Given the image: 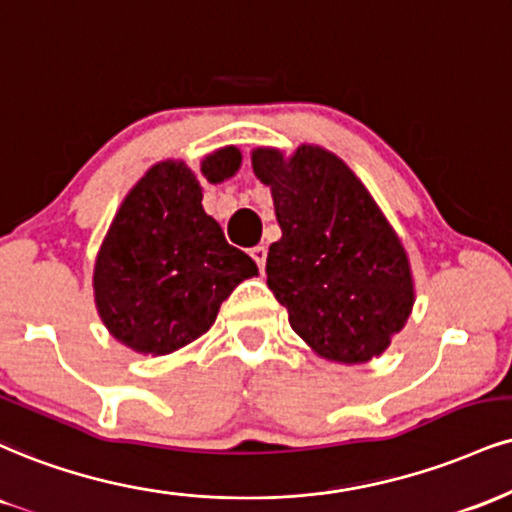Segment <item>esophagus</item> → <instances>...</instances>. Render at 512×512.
<instances>
[{
	"label": "esophagus",
	"mask_w": 512,
	"mask_h": 512,
	"mask_svg": "<svg viewBox=\"0 0 512 512\" xmlns=\"http://www.w3.org/2000/svg\"><path fill=\"white\" fill-rule=\"evenodd\" d=\"M252 260L257 262V267H260V272H264V264H267V248L264 245H257V248L250 250Z\"/></svg>",
	"instance_id": "esophagus-1"
}]
</instances>
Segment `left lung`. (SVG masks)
Listing matches in <instances>:
<instances>
[{"label": "left lung", "instance_id": "1", "mask_svg": "<svg viewBox=\"0 0 512 512\" xmlns=\"http://www.w3.org/2000/svg\"><path fill=\"white\" fill-rule=\"evenodd\" d=\"M252 171L272 190L281 238L267 283L312 353L362 365L391 346L415 305L408 252L365 183L334 152L303 143L255 147Z\"/></svg>", "mask_w": 512, "mask_h": 512}]
</instances>
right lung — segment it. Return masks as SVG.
<instances>
[{"label": "right lung", "mask_w": 512, "mask_h": 512, "mask_svg": "<svg viewBox=\"0 0 512 512\" xmlns=\"http://www.w3.org/2000/svg\"><path fill=\"white\" fill-rule=\"evenodd\" d=\"M243 155L226 145L193 171L164 159L145 171L116 209L95 257L92 291L102 324L140 355H169L200 338L257 264L226 243L202 207V186L236 176Z\"/></svg>", "instance_id": "obj_1"}]
</instances>
